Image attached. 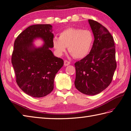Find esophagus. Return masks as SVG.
<instances>
[{
  "instance_id": "34e87169",
  "label": "esophagus",
  "mask_w": 131,
  "mask_h": 131,
  "mask_svg": "<svg viewBox=\"0 0 131 131\" xmlns=\"http://www.w3.org/2000/svg\"><path fill=\"white\" fill-rule=\"evenodd\" d=\"M70 62H69V61H67V60L64 61V65H65V66H68V65H70Z\"/></svg>"
}]
</instances>
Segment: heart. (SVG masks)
Returning a JSON list of instances; mask_svg holds the SVG:
<instances>
[{"mask_svg": "<svg viewBox=\"0 0 131 131\" xmlns=\"http://www.w3.org/2000/svg\"><path fill=\"white\" fill-rule=\"evenodd\" d=\"M94 42V36L90 30L81 28H69L63 30L59 37L53 40V46L57 54L61 56L66 47L75 58H82L88 54Z\"/></svg>", "mask_w": 131, "mask_h": 131, "instance_id": "b5f03b06", "label": "heart"}]
</instances>
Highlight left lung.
<instances>
[{"label": "left lung", "mask_w": 131, "mask_h": 131, "mask_svg": "<svg viewBox=\"0 0 131 131\" xmlns=\"http://www.w3.org/2000/svg\"><path fill=\"white\" fill-rule=\"evenodd\" d=\"M94 41L90 52L74 64L76 89L81 93L94 95L103 91L111 83L116 61L113 36L103 25L89 19Z\"/></svg>", "instance_id": "left-lung-1"}]
</instances>
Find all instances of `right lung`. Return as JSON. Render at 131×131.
I'll return each mask as SVG.
<instances>
[{
    "label": "right lung",
    "mask_w": 131,
    "mask_h": 131,
    "mask_svg": "<svg viewBox=\"0 0 131 131\" xmlns=\"http://www.w3.org/2000/svg\"><path fill=\"white\" fill-rule=\"evenodd\" d=\"M52 31L50 24L33 25L23 30L14 42L11 62L16 83L25 93L35 98L53 91L56 74L63 65L62 59L55 57L50 49L53 47ZM36 38L45 41L42 47L32 45Z\"/></svg>",
    "instance_id": "add662e5"
}]
</instances>
